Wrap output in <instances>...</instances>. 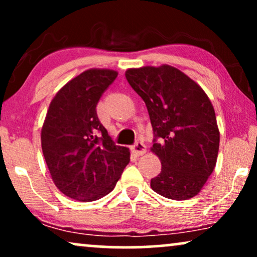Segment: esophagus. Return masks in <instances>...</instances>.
<instances>
[{"label": "esophagus", "instance_id": "34e87169", "mask_svg": "<svg viewBox=\"0 0 257 257\" xmlns=\"http://www.w3.org/2000/svg\"><path fill=\"white\" fill-rule=\"evenodd\" d=\"M131 151H132V153L135 154V156L140 157V156H143V154L146 153L147 149H146L145 144L142 143V142H137L135 145L131 147Z\"/></svg>", "mask_w": 257, "mask_h": 257}]
</instances>
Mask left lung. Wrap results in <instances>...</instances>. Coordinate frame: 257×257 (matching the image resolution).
Returning <instances> with one entry per match:
<instances>
[{"label":"left lung","mask_w":257,"mask_h":257,"mask_svg":"<svg viewBox=\"0 0 257 257\" xmlns=\"http://www.w3.org/2000/svg\"><path fill=\"white\" fill-rule=\"evenodd\" d=\"M125 76L145 101L153 131L163 139L151 147L161 163L151 187L172 200L198 195L219 153L220 131L212 101L198 83L174 66L132 68Z\"/></svg>","instance_id":"1"}]
</instances>
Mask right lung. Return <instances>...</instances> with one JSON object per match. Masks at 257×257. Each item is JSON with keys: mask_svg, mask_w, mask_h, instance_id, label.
<instances>
[{"mask_svg": "<svg viewBox=\"0 0 257 257\" xmlns=\"http://www.w3.org/2000/svg\"><path fill=\"white\" fill-rule=\"evenodd\" d=\"M117 76L111 69L85 70L49 105L42 151L56 187L73 200L90 202L108 194L130 161V150L114 145L96 111Z\"/></svg>", "mask_w": 257, "mask_h": 257, "instance_id": "obj_1", "label": "right lung"}]
</instances>
